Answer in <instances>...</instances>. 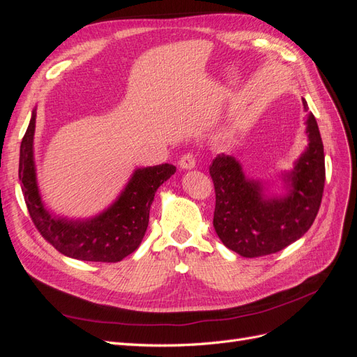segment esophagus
Masks as SVG:
<instances>
[{"label":"esophagus","mask_w":357,"mask_h":357,"mask_svg":"<svg viewBox=\"0 0 357 357\" xmlns=\"http://www.w3.org/2000/svg\"><path fill=\"white\" fill-rule=\"evenodd\" d=\"M197 165V155L193 152H188L180 158V167L183 169H192Z\"/></svg>","instance_id":"esophagus-1"}]
</instances>
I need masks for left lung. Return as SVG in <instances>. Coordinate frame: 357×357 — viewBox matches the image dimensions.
Here are the masks:
<instances>
[{"label":"left lung","instance_id":"8db88e82","mask_svg":"<svg viewBox=\"0 0 357 357\" xmlns=\"http://www.w3.org/2000/svg\"><path fill=\"white\" fill-rule=\"evenodd\" d=\"M304 109L308 112L307 101ZM308 147L287 176L284 198H264L261 183L247 180L232 156L218 155L210 165L215 192L213 225L222 243L244 257L283 250L304 235L319 213L325 188V153L316 117L307 119Z\"/></svg>","mask_w":357,"mask_h":357}]
</instances>
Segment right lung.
Instances as JSON below:
<instances>
[{"label": "right lung", "mask_w": 357, "mask_h": 357, "mask_svg": "<svg viewBox=\"0 0 357 357\" xmlns=\"http://www.w3.org/2000/svg\"><path fill=\"white\" fill-rule=\"evenodd\" d=\"M36 131V112L20 144L19 180L31 220L50 245L62 255L88 262H119L137 250L149 225L150 205L162 183L176 172V167L162 164L139 168L134 172L122 195L96 218L73 222L52 218L41 202L32 142Z\"/></svg>", "instance_id": "obj_1"}]
</instances>
